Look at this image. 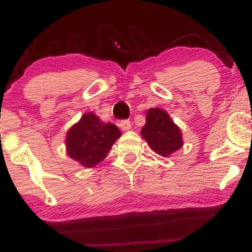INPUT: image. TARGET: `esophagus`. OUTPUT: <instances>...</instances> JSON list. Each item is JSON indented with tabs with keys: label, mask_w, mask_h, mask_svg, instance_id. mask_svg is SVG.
<instances>
[{
	"label": "esophagus",
	"mask_w": 252,
	"mask_h": 252,
	"mask_svg": "<svg viewBox=\"0 0 252 252\" xmlns=\"http://www.w3.org/2000/svg\"><path fill=\"white\" fill-rule=\"evenodd\" d=\"M119 126L121 127L123 131H126L131 129V122L129 120H121V121L119 122Z\"/></svg>",
	"instance_id": "esophagus-1"
}]
</instances>
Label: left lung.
<instances>
[{
	"instance_id": "8db88e82",
	"label": "left lung",
	"mask_w": 252,
	"mask_h": 252,
	"mask_svg": "<svg viewBox=\"0 0 252 252\" xmlns=\"http://www.w3.org/2000/svg\"><path fill=\"white\" fill-rule=\"evenodd\" d=\"M141 134L156 153L163 157L181 149L183 146L179 127L171 121L167 112L156 107L148 110Z\"/></svg>"
}]
</instances>
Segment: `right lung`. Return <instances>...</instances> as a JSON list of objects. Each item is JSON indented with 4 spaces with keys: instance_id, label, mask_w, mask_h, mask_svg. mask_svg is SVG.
I'll list each match as a JSON object with an SVG mask.
<instances>
[{
    "instance_id": "right-lung-1",
    "label": "right lung",
    "mask_w": 252,
    "mask_h": 252,
    "mask_svg": "<svg viewBox=\"0 0 252 252\" xmlns=\"http://www.w3.org/2000/svg\"><path fill=\"white\" fill-rule=\"evenodd\" d=\"M121 134L117 126L106 125L95 114L86 113L67 133V153L74 160L91 168L106 157Z\"/></svg>"
}]
</instances>
